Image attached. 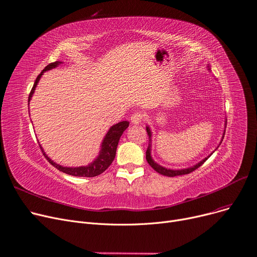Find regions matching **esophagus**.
<instances>
[{
	"instance_id": "1",
	"label": "esophagus",
	"mask_w": 257,
	"mask_h": 257,
	"mask_svg": "<svg viewBox=\"0 0 257 257\" xmlns=\"http://www.w3.org/2000/svg\"><path fill=\"white\" fill-rule=\"evenodd\" d=\"M143 120V114L141 112H135L131 116V121L133 124H139Z\"/></svg>"
}]
</instances>
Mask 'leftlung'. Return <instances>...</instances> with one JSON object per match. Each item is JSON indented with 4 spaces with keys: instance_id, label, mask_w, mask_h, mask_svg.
Listing matches in <instances>:
<instances>
[{
    "instance_id": "obj_1",
    "label": "left lung",
    "mask_w": 257,
    "mask_h": 257,
    "mask_svg": "<svg viewBox=\"0 0 257 257\" xmlns=\"http://www.w3.org/2000/svg\"><path fill=\"white\" fill-rule=\"evenodd\" d=\"M146 132H148V135H149V148H148V150H146V161H148L149 164L156 170L157 173H159L160 175H163V176H166V177H176V176H182V175L190 174V173L193 172V170L199 168L207 160V159L209 158V157H207V158L203 159V160L200 161L198 164H195V165H193L191 167H188V168H183V169H169V168H165V167H163L161 165H159L158 163H156L153 160V158L151 156V151H152V132H151V128L149 126H146ZM224 135H225V134H224ZM222 141H223V139H222Z\"/></svg>"
}]
</instances>
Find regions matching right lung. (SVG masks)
Wrapping results in <instances>:
<instances>
[{
	"instance_id": "add662e5",
	"label": "right lung",
	"mask_w": 257,
	"mask_h": 257,
	"mask_svg": "<svg viewBox=\"0 0 257 257\" xmlns=\"http://www.w3.org/2000/svg\"><path fill=\"white\" fill-rule=\"evenodd\" d=\"M60 64H62V62H54V63L49 64L41 72V74L38 77H36L33 87L31 89V92L29 94V97H28V105H29V102L31 100V97H32V95L35 91L36 85H38L42 75L44 74V72H46L48 70H51L53 68H56ZM128 125H130L128 121H121V122H119V123L114 124L113 126L109 127L108 132L106 133V135L103 138V141L101 143V150L99 152L98 157H97L92 163H90L87 166H79V167H65V166H62V165L55 163L54 161H52L51 159L45 154L41 144H40V148H41L45 158L48 160V162L51 163L55 168L60 170V172H63V173H65L67 175H70V176H74V177L92 178V177H96V176H99L100 174H102L104 170L112 164V162L114 161V159H115V156H116V150H117L119 139H120L122 134H123V132L127 128Z\"/></svg>"
}]
</instances>
